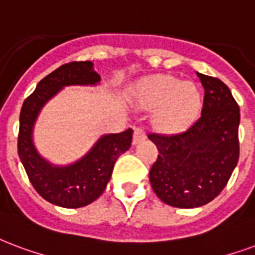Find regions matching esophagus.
Instances as JSON below:
<instances>
[{"label":"esophagus","instance_id":"obj_1","mask_svg":"<svg viewBox=\"0 0 255 255\" xmlns=\"http://www.w3.org/2000/svg\"><path fill=\"white\" fill-rule=\"evenodd\" d=\"M146 139V132H144V129L143 128H135L133 129V144H137V143H140L142 140Z\"/></svg>","mask_w":255,"mask_h":255}]
</instances>
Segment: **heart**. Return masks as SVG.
Here are the masks:
<instances>
[{
	"label": "heart",
	"mask_w": 255,
	"mask_h": 255,
	"mask_svg": "<svg viewBox=\"0 0 255 255\" xmlns=\"http://www.w3.org/2000/svg\"><path fill=\"white\" fill-rule=\"evenodd\" d=\"M140 100L148 108H159L156 123L166 132H177L199 113L201 96L192 82H181L173 77H155L143 82Z\"/></svg>",
	"instance_id": "heart-1"
}]
</instances>
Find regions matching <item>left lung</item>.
<instances>
[{
  "label": "left lung",
  "mask_w": 255,
  "mask_h": 255,
  "mask_svg": "<svg viewBox=\"0 0 255 255\" xmlns=\"http://www.w3.org/2000/svg\"><path fill=\"white\" fill-rule=\"evenodd\" d=\"M197 77L205 92L201 116L184 132L148 135L159 151L150 184L163 203L177 208L212 201L227 185L239 158L238 104L220 80L200 73Z\"/></svg>",
  "instance_id": "1"
}]
</instances>
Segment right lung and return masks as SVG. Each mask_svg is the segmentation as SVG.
Masks as SVG:
<instances>
[{"label": "right lung", "mask_w": 255, "mask_h": 255, "mask_svg": "<svg viewBox=\"0 0 255 255\" xmlns=\"http://www.w3.org/2000/svg\"><path fill=\"white\" fill-rule=\"evenodd\" d=\"M100 81L93 62H71L44 77L22 104L18 156L33 188L51 204L81 208L93 203L108 185L115 162L131 147L132 129L128 128L124 132L103 135L82 158L70 165H54L37 151L33 128L43 107L65 86H96Z\"/></svg>", "instance_id": "1"}]
</instances>
